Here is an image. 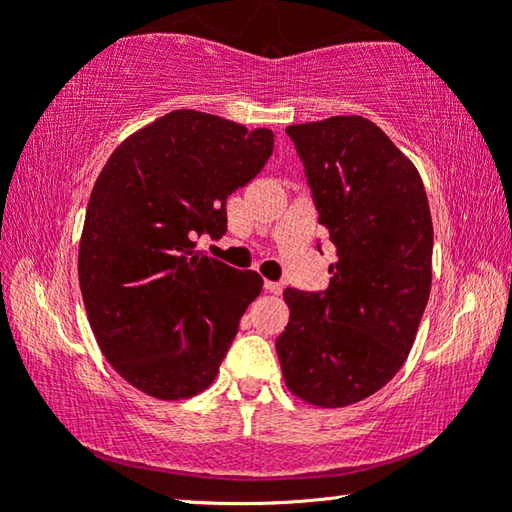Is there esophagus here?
<instances>
[{
  "mask_svg": "<svg viewBox=\"0 0 512 512\" xmlns=\"http://www.w3.org/2000/svg\"><path fill=\"white\" fill-rule=\"evenodd\" d=\"M264 289H266L268 293H275V296H280V293H282V284H280V282L266 280V282H264Z\"/></svg>",
  "mask_w": 512,
  "mask_h": 512,
  "instance_id": "34e87169",
  "label": "esophagus"
}]
</instances>
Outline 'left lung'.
Instances as JSON below:
<instances>
[{
	"label": "left lung",
	"instance_id": "8db88e82",
	"mask_svg": "<svg viewBox=\"0 0 512 512\" xmlns=\"http://www.w3.org/2000/svg\"><path fill=\"white\" fill-rule=\"evenodd\" d=\"M287 133L336 264L325 291H284L289 323L275 350L293 395L341 409L384 388L413 348L431 291L429 201L415 164L366 117Z\"/></svg>",
	"mask_w": 512,
	"mask_h": 512
}]
</instances>
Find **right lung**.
<instances>
[{
    "label": "right lung",
    "instance_id": "1",
    "mask_svg": "<svg viewBox=\"0 0 512 512\" xmlns=\"http://www.w3.org/2000/svg\"><path fill=\"white\" fill-rule=\"evenodd\" d=\"M273 153V131L173 110L126 137L92 187L79 282L103 357L155 400L212 384L239 320L262 293L255 271L196 253L221 239L225 201Z\"/></svg>",
    "mask_w": 512,
    "mask_h": 512
}]
</instances>
